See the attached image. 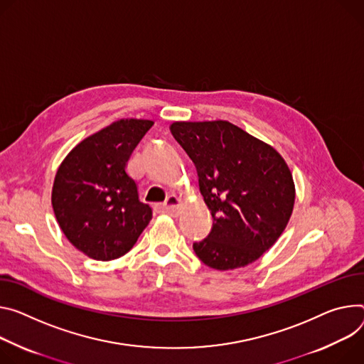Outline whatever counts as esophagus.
I'll return each mask as SVG.
<instances>
[{"label":"esophagus","mask_w":364,"mask_h":364,"mask_svg":"<svg viewBox=\"0 0 364 364\" xmlns=\"http://www.w3.org/2000/svg\"><path fill=\"white\" fill-rule=\"evenodd\" d=\"M181 206H183V200L180 199V197L173 194V196L167 197V200H165V203L155 206V210L158 213H165V215H170V216L176 218V216L180 215Z\"/></svg>","instance_id":"esophagus-1"}]
</instances>
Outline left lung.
I'll return each instance as SVG.
<instances>
[{
  "mask_svg": "<svg viewBox=\"0 0 364 364\" xmlns=\"http://www.w3.org/2000/svg\"><path fill=\"white\" fill-rule=\"evenodd\" d=\"M171 134L196 165L213 226L193 250L208 267H245L270 250L293 212L294 183L283 156L226 120L174 122Z\"/></svg>",
  "mask_w": 364,
  "mask_h": 364,
  "instance_id": "1",
  "label": "left lung"
}]
</instances>
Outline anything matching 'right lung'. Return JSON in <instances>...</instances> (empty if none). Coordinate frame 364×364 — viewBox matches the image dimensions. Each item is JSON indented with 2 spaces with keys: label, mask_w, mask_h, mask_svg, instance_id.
Returning <instances> with one entry per match:
<instances>
[{
  "label": "right lung",
  "mask_w": 364,
  "mask_h": 364,
  "mask_svg": "<svg viewBox=\"0 0 364 364\" xmlns=\"http://www.w3.org/2000/svg\"><path fill=\"white\" fill-rule=\"evenodd\" d=\"M146 119H120L81 141L59 165L52 206L68 241L87 257L110 261L135 245L152 219L126 173L127 161L152 127Z\"/></svg>",
  "instance_id": "right-lung-1"
}]
</instances>
